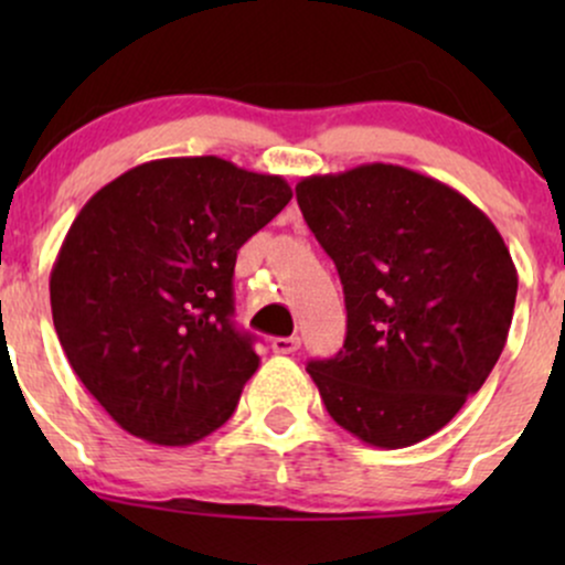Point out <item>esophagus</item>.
Instances as JSON below:
<instances>
[{
  "label": "esophagus",
  "mask_w": 565,
  "mask_h": 565,
  "mask_svg": "<svg viewBox=\"0 0 565 565\" xmlns=\"http://www.w3.org/2000/svg\"><path fill=\"white\" fill-rule=\"evenodd\" d=\"M270 348H274V353H281V355H291L297 348H300V337H274V342H270Z\"/></svg>",
  "instance_id": "34e87169"
}]
</instances>
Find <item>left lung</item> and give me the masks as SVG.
<instances>
[{
	"instance_id": "obj_1",
	"label": "left lung",
	"mask_w": 565,
	"mask_h": 565,
	"mask_svg": "<svg viewBox=\"0 0 565 565\" xmlns=\"http://www.w3.org/2000/svg\"><path fill=\"white\" fill-rule=\"evenodd\" d=\"M295 191L345 291V345L308 364L323 406L369 446L419 444L481 391L508 342V246L462 193L398 164L313 174Z\"/></svg>"
}]
</instances>
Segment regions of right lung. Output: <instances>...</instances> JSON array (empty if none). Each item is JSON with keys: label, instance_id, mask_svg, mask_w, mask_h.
Instances as JSON below:
<instances>
[{"label": "right lung", "instance_id": "right-lung-1", "mask_svg": "<svg viewBox=\"0 0 565 565\" xmlns=\"http://www.w3.org/2000/svg\"><path fill=\"white\" fill-rule=\"evenodd\" d=\"M289 199L278 174L180 157L132 167L82 206L50 305L71 369L116 425L188 446L228 423L260 366L233 323L236 252Z\"/></svg>", "mask_w": 565, "mask_h": 565}]
</instances>
